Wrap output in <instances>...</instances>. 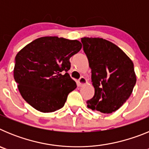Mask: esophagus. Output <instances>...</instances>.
<instances>
[{"label":"esophagus","instance_id":"34e87169","mask_svg":"<svg viewBox=\"0 0 149 149\" xmlns=\"http://www.w3.org/2000/svg\"><path fill=\"white\" fill-rule=\"evenodd\" d=\"M77 85H78L79 86H83V85H84V84H86V79L84 77H81V78L79 79L78 81H77Z\"/></svg>","mask_w":149,"mask_h":149}]
</instances>
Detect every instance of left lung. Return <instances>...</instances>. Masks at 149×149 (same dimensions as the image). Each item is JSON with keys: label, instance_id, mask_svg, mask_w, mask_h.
Returning a JSON list of instances; mask_svg holds the SVG:
<instances>
[{"label": "left lung", "instance_id": "obj_1", "mask_svg": "<svg viewBox=\"0 0 149 149\" xmlns=\"http://www.w3.org/2000/svg\"><path fill=\"white\" fill-rule=\"evenodd\" d=\"M92 69L93 98L86 101L91 110L103 113L116 111L128 99L136 78L134 63L122 49L101 38L81 39Z\"/></svg>", "mask_w": 149, "mask_h": 149}]
</instances>
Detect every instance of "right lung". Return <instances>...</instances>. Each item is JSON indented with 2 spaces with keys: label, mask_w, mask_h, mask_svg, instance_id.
<instances>
[{
  "label": "right lung",
  "mask_w": 149,
  "mask_h": 149,
  "mask_svg": "<svg viewBox=\"0 0 149 149\" xmlns=\"http://www.w3.org/2000/svg\"><path fill=\"white\" fill-rule=\"evenodd\" d=\"M82 48L77 40L57 36L35 39L22 48L15 59L14 79L22 98L36 110L51 113L62 108L76 89L71 78V56Z\"/></svg>",
  "instance_id": "add662e5"
}]
</instances>
